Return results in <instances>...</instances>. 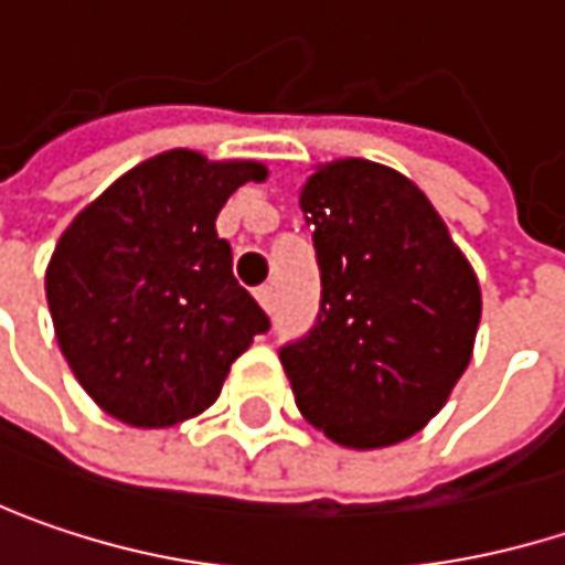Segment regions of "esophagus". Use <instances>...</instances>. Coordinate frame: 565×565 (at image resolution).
I'll use <instances>...</instances> for the list:
<instances>
[{
  "label": "esophagus",
  "instance_id": "34e87169",
  "mask_svg": "<svg viewBox=\"0 0 565 565\" xmlns=\"http://www.w3.org/2000/svg\"><path fill=\"white\" fill-rule=\"evenodd\" d=\"M255 300L262 303V310H265V313H271V307H275V287H268V284H265V287H258V290H255Z\"/></svg>",
  "mask_w": 565,
  "mask_h": 565
}]
</instances>
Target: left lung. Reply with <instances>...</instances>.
Masks as SVG:
<instances>
[{"label": "left lung", "mask_w": 565, "mask_h": 565, "mask_svg": "<svg viewBox=\"0 0 565 565\" xmlns=\"http://www.w3.org/2000/svg\"><path fill=\"white\" fill-rule=\"evenodd\" d=\"M322 271L313 332L281 349L297 409L351 450L399 445L445 409L480 329L473 265L425 191L371 159L300 188Z\"/></svg>", "instance_id": "obj_1"}]
</instances>
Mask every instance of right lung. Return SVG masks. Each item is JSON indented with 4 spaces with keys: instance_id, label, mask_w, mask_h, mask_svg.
I'll return each instance as SVG.
<instances>
[{
    "instance_id": "add662e5",
    "label": "right lung",
    "mask_w": 565,
    "mask_h": 565,
    "mask_svg": "<svg viewBox=\"0 0 565 565\" xmlns=\"http://www.w3.org/2000/svg\"><path fill=\"white\" fill-rule=\"evenodd\" d=\"M255 159L166 150L127 169L63 230L44 275L53 335L98 409L172 428L211 409L268 316L233 278L216 216Z\"/></svg>"
}]
</instances>
